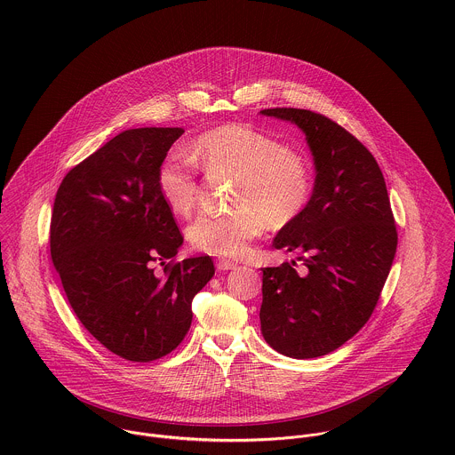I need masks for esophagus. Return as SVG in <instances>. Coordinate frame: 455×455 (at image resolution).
<instances>
[{
  "label": "esophagus",
  "instance_id": "34e87169",
  "mask_svg": "<svg viewBox=\"0 0 455 455\" xmlns=\"http://www.w3.org/2000/svg\"><path fill=\"white\" fill-rule=\"evenodd\" d=\"M215 266H217V269H219V271H229V269H235L238 264H236L235 260L217 259Z\"/></svg>",
  "mask_w": 455,
  "mask_h": 455
}]
</instances>
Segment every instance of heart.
<instances>
[{
  "mask_svg": "<svg viewBox=\"0 0 455 455\" xmlns=\"http://www.w3.org/2000/svg\"><path fill=\"white\" fill-rule=\"evenodd\" d=\"M236 177L226 213H203L191 224V245L206 254L238 258L258 240L266 224L285 226L307 208L314 177L308 159L269 134L247 124H228L199 134L189 156L170 152L157 168V191L177 215L195 210L197 172Z\"/></svg>",
  "mask_w": 455,
  "mask_h": 455,
  "instance_id": "1",
  "label": "heart"
}]
</instances>
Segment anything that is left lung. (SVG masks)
<instances>
[{
  "mask_svg": "<svg viewBox=\"0 0 455 455\" xmlns=\"http://www.w3.org/2000/svg\"><path fill=\"white\" fill-rule=\"evenodd\" d=\"M262 116L294 123L307 134L315 164L314 193L299 217L273 240L299 251L296 260L262 267L260 331L294 359L325 355L371 317L397 247L386 180L373 154L345 128L301 108Z\"/></svg>",
  "mask_w": 455,
  "mask_h": 455,
  "instance_id": "8db88e82",
  "label": "left lung"
}]
</instances>
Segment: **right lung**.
Masks as SVG:
<instances>
[{
  "label": "right lung",
  "instance_id": "obj_1",
  "mask_svg": "<svg viewBox=\"0 0 455 455\" xmlns=\"http://www.w3.org/2000/svg\"><path fill=\"white\" fill-rule=\"evenodd\" d=\"M182 132L123 131L66 173L54 201L51 256L66 298L103 347L134 363L180 345L215 273L210 256L175 262L184 236L157 191V168Z\"/></svg>",
  "mask_w": 455,
  "mask_h": 455
}]
</instances>
